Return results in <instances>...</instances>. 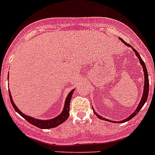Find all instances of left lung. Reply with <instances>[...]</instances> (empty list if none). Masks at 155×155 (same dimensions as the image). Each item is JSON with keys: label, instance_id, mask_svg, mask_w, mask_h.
<instances>
[{"label": "left lung", "instance_id": "left-lung-1", "mask_svg": "<svg viewBox=\"0 0 155 155\" xmlns=\"http://www.w3.org/2000/svg\"><path fill=\"white\" fill-rule=\"evenodd\" d=\"M122 40V42H124V43H125L126 46H128L129 47H132V46H130V45L129 44V43H127V42H125V41L124 40V39H120ZM133 50L134 51V53H136L137 57H138V59H139L140 61V63L141 64V65L143 66V72H144V78H145V80H144V88H143V96H142V98H141V101L139 103V105L137 106V109L135 110V112H134V113H132V114L130 115V116H129L128 118H127L126 120H123V121H120V123H125V122L127 121H129L130 120H131V119L133 118V117H134V116H136L137 114L138 113L140 112V110L141 109V108L143 107V105L145 104V102H146V101H147V97H148V92H149V79H148V74H147V68H146V65H145L144 62L143 61V60L141 59V57H140L139 53H138V52L135 49H134V48L132 47ZM94 113H95V112H94ZM96 114V113H95ZM97 116H98V118L100 119V120H108V121H110V122H113V121H111V120H107V119H104L102 118V116H100L99 115L96 114Z\"/></svg>", "mask_w": 155, "mask_h": 155}]
</instances>
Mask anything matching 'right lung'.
Wrapping results in <instances>:
<instances>
[{"instance_id": "1", "label": "right lung", "mask_w": 155, "mask_h": 155, "mask_svg": "<svg viewBox=\"0 0 155 155\" xmlns=\"http://www.w3.org/2000/svg\"><path fill=\"white\" fill-rule=\"evenodd\" d=\"M74 91V90H72V91L68 94V97H67V98H66L64 110H63L62 113L59 115L58 116L55 117V118H53L52 119V120H37V119L32 118V117H31V116H26V115L23 114L21 111L18 109L17 106L15 105V104L14 103V102L12 101V95H11L10 91H9V95H10L11 103H12V106H13V108L15 109V110L18 113H19V114L21 115L23 118L25 119L28 123H30V124H32V125L35 126V127H39V128H41V129H50V128H53V127H57V126H59L60 124H63V123L68 120V118L69 117L70 102H71V97H72V94H73Z\"/></svg>"}]
</instances>
